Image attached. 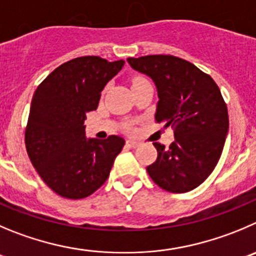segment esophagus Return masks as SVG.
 <instances>
[{
	"label": "esophagus",
	"instance_id": "esophagus-1",
	"mask_svg": "<svg viewBox=\"0 0 256 256\" xmlns=\"http://www.w3.org/2000/svg\"><path fill=\"white\" fill-rule=\"evenodd\" d=\"M126 146L128 148H137L138 146H140V142H137V140H128L126 142Z\"/></svg>",
	"mask_w": 256,
	"mask_h": 256
}]
</instances>
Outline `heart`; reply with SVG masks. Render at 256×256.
I'll list each match as a JSON object with an SVG mask.
<instances>
[{"label": "heart", "mask_w": 256, "mask_h": 256, "mask_svg": "<svg viewBox=\"0 0 256 256\" xmlns=\"http://www.w3.org/2000/svg\"><path fill=\"white\" fill-rule=\"evenodd\" d=\"M140 80H146V79H143V78H134V79H133V82H140Z\"/></svg>", "instance_id": "heart-1"}]
</instances>
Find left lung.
<instances>
[{"label": "left lung", "instance_id": "left-lung-1", "mask_svg": "<svg viewBox=\"0 0 256 256\" xmlns=\"http://www.w3.org/2000/svg\"><path fill=\"white\" fill-rule=\"evenodd\" d=\"M157 88L156 122L172 126L170 148L153 143L157 160L147 167L160 188L184 194L196 188L218 164L228 130V106L218 84L197 66L172 55L128 58Z\"/></svg>", "mask_w": 256, "mask_h": 256}]
</instances>
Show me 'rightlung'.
<instances>
[{
	"instance_id": "1",
	"label": "right lung",
	"mask_w": 256,
	"mask_h": 256,
	"mask_svg": "<svg viewBox=\"0 0 256 256\" xmlns=\"http://www.w3.org/2000/svg\"><path fill=\"white\" fill-rule=\"evenodd\" d=\"M123 60L108 62L82 56L64 62L35 90L25 130L32 166L55 194L85 198L110 174L124 140L85 137L86 113L96 110L102 90L123 68Z\"/></svg>"
}]
</instances>
